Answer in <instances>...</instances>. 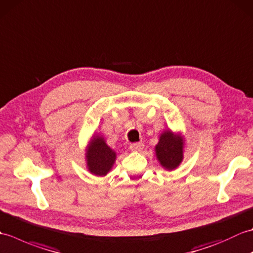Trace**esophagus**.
<instances>
[{
	"label": "esophagus",
	"instance_id": "obj_1",
	"mask_svg": "<svg viewBox=\"0 0 253 253\" xmlns=\"http://www.w3.org/2000/svg\"><path fill=\"white\" fill-rule=\"evenodd\" d=\"M143 143H133L130 146V150L131 151H135V152H140L141 150L143 149Z\"/></svg>",
	"mask_w": 253,
	"mask_h": 253
}]
</instances>
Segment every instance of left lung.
<instances>
[{
  "instance_id": "obj_1",
  "label": "left lung",
  "mask_w": 253,
  "mask_h": 253,
  "mask_svg": "<svg viewBox=\"0 0 253 253\" xmlns=\"http://www.w3.org/2000/svg\"><path fill=\"white\" fill-rule=\"evenodd\" d=\"M185 138L180 132L166 129L160 135L155 146V157L164 169L173 170L178 168L184 159Z\"/></svg>"
}]
</instances>
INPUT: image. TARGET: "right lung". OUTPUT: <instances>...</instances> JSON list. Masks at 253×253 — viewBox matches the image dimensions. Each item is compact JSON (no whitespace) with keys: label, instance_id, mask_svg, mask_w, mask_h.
Returning a JSON list of instances; mask_svg holds the SVG:
<instances>
[{"label":"right lung","instance_id":"add662e5","mask_svg":"<svg viewBox=\"0 0 253 253\" xmlns=\"http://www.w3.org/2000/svg\"><path fill=\"white\" fill-rule=\"evenodd\" d=\"M116 152L107 146L104 137L94 135L85 148V164L92 175L103 177L110 173L116 161Z\"/></svg>","mask_w":253,"mask_h":253}]
</instances>
